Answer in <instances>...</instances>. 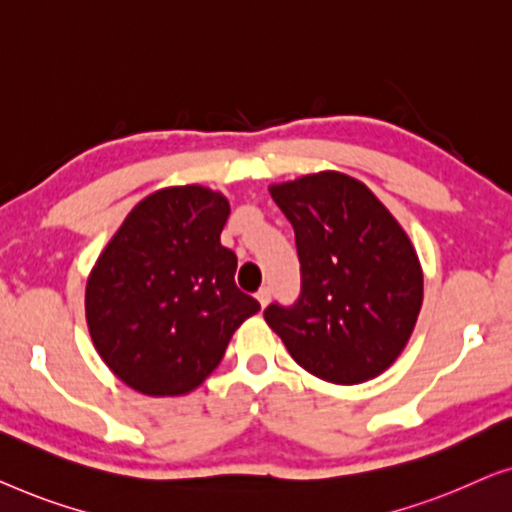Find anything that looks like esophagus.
Listing matches in <instances>:
<instances>
[{"mask_svg":"<svg viewBox=\"0 0 512 512\" xmlns=\"http://www.w3.org/2000/svg\"><path fill=\"white\" fill-rule=\"evenodd\" d=\"M269 299H271V287L269 285L259 287V290H257V301H259V304L266 306V304H269Z\"/></svg>","mask_w":512,"mask_h":512,"instance_id":"34e87169","label":"esophagus"}]
</instances>
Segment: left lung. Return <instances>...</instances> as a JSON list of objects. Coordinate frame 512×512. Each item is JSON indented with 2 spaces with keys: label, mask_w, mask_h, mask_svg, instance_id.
I'll list each match as a JSON object with an SVG mask.
<instances>
[{
  "label": "left lung",
  "mask_w": 512,
  "mask_h": 512,
  "mask_svg": "<svg viewBox=\"0 0 512 512\" xmlns=\"http://www.w3.org/2000/svg\"><path fill=\"white\" fill-rule=\"evenodd\" d=\"M294 229L301 290L266 306L264 320L294 362L336 385L376 378L415 327L422 271L408 236L373 192L325 171L273 185Z\"/></svg>",
  "instance_id": "left-lung-1"
}]
</instances>
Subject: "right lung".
<instances>
[{"label": "right lung", "instance_id": "1", "mask_svg": "<svg viewBox=\"0 0 512 512\" xmlns=\"http://www.w3.org/2000/svg\"><path fill=\"white\" fill-rule=\"evenodd\" d=\"M222 194L167 187L127 215L85 290L90 336L134 390L174 397L204 383L229 338L259 311L234 283L236 255L220 243Z\"/></svg>", "mask_w": 512, "mask_h": 512}]
</instances>
